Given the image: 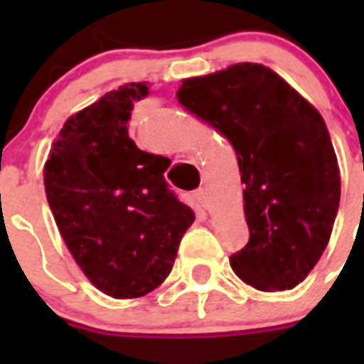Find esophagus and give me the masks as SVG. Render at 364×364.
Here are the masks:
<instances>
[{"label":"esophagus","instance_id":"1","mask_svg":"<svg viewBox=\"0 0 364 364\" xmlns=\"http://www.w3.org/2000/svg\"><path fill=\"white\" fill-rule=\"evenodd\" d=\"M193 198H195V202H197L200 208H205V205H208V195H205L204 189H197V191L193 193Z\"/></svg>","mask_w":364,"mask_h":364}]
</instances>
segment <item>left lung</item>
Wrapping results in <instances>:
<instances>
[{
  "label": "left lung",
  "instance_id": "obj_1",
  "mask_svg": "<svg viewBox=\"0 0 364 364\" xmlns=\"http://www.w3.org/2000/svg\"><path fill=\"white\" fill-rule=\"evenodd\" d=\"M176 98L237 153L250 240L230 257L233 272L257 290L295 288L339 210V166L319 111L259 63L184 80Z\"/></svg>",
  "mask_w": 364,
  "mask_h": 364
}]
</instances>
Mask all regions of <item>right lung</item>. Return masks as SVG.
I'll use <instances>...</instances> for the list:
<instances>
[{"label":"right lung","mask_w":364,"mask_h":364,"mask_svg":"<svg viewBox=\"0 0 364 364\" xmlns=\"http://www.w3.org/2000/svg\"><path fill=\"white\" fill-rule=\"evenodd\" d=\"M146 82L111 91L63 124L45 162L50 211L70 255L100 291L134 299L171 273L191 208L169 189V159L138 149L127 122Z\"/></svg>","instance_id":"1"}]
</instances>
